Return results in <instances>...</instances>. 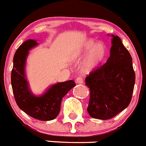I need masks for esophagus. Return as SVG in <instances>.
<instances>
[{
  "mask_svg": "<svg viewBox=\"0 0 146 146\" xmlns=\"http://www.w3.org/2000/svg\"><path fill=\"white\" fill-rule=\"evenodd\" d=\"M76 84H83L84 79L82 77H77L76 79Z\"/></svg>",
  "mask_w": 146,
  "mask_h": 146,
  "instance_id": "1",
  "label": "esophagus"
}]
</instances>
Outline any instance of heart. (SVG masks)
I'll use <instances>...</instances> for the list:
<instances>
[{"mask_svg": "<svg viewBox=\"0 0 146 146\" xmlns=\"http://www.w3.org/2000/svg\"><path fill=\"white\" fill-rule=\"evenodd\" d=\"M107 54V48L102 41L96 42L94 39L88 38L83 41L75 49L73 58H80L84 55L80 69L84 73L95 70L102 63Z\"/></svg>", "mask_w": 146, "mask_h": 146, "instance_id": "obj_1", "label": "heart"}]
</instances>
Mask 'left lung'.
Returning <instances> with one entry per match:
<instances>
[{
  "label": "left lung",
  "instance_id": "1",
  "mask_svg": "<svg viewBox=\"0 0 146 146\" xmlns=\"http://www.w3.org/2000/svg\"><path fill=\"white\" fill-rule=\"evenodd\" d=\"M112 46L107 62L85 79L90 88L87 108L90 117L109 119L129 105L135 84L132 58L120 38L111 35Z\"/></svg>",
  "mask_w": 146,
  "mask_h": 146
}]
</instances>
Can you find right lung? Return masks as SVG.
<instances>
[{
	"label": "right lung",
	"mask_w": 146,
	"mask_h": 146,
	"mask_svg": "<svg viewBox=\"0 0 146 146\" xmlns=\"http://www.w3.org/2000/svg\"><path fill=\"white\" fill-rule=\"evenodd\" d=\"M38 45L36 40L29 39L18 47L13 58L11 83L15 100L21 110L38 120L50 121L58 116L62 98L76 84L73 80L56 83L39 96L31 91L26 76V62L29 50Z\"/></svg>",
	"instance_id": "1"
}]
</instances>
